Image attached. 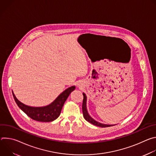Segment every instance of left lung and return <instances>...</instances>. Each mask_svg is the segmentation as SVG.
Here are the masks:
<instances>
[{
	"mask_svg": "<svg viewBox=\"0 0 156 156\" xmlns=\"http://www.w3.org/2000/svg\"><path fill=\"white\" fill-rule=\"evenodd\" d=\"M83 104H82V110H83V117L84 118V119L87 121L88 122H90L91 123H92L94 125L99 126V127H108V126H113V125H104V124H102L96 121H95L94 120H93L90 115H89L87 110H86V96L85 95L84 93H83Z\"/></svg>",
	"mask_w": 156,
	"mask_h": 156,
	"instance_id": "1",
	"label": "left lung"
}]
</instances>
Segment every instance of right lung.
I'll use <instances>...</instances> for the list:
<instances>
[{"label": "right lung", "mask_w": 156, "mask_h": 156, "mask_svg": "<svg viewBox=\"0 0 156 156\" xmlns=\"http://www.w3.org/2000/svg\"><path fill=\"white\" fill-rule=\"evenodd\" d=\"M75 89V86H72L66 89L58 98L50 105L42 107H33L26 105L20 102L13 93V98L18 106L31 119L34 120L42 122H52L58 117L60 114L62 107L70 95V93Z\"/></svg>", "instance_id": "add662e5"}]
</instances>
